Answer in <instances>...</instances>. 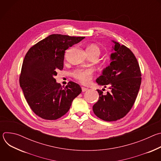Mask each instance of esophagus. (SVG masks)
I'll list each match as a JSON object with an SVG mask.
<instances>
[{
	"mask_svg": "<svg viewBox=\"0 0 161 161\" xmlns=\"http://www.w3.org/2000/svg\"><path fill=\"white\" fill-rule=\"evenodd\" d=\"M88 90V88H86V87H84V86H82V87H81V90H82L83 92H86V91Z\"/></svg>",
	"mask_w": 161,
	"mask_h": 161,
	"instance_id": "34e87169",
	"label": "esophagus"
}]
</instances>
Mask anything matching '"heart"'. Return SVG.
<instances>
[{
	"instance_id": "1",
	"label": "heart",
	"mask_w": 161,
	"mask_h": 161,
	"mask_svg": "<svg viewBox=\"0 0 161 161\" xmlns=\"http://www.w3.org/2000/svg\"><path fill=\"white\" fill-rule=\"evenodd\" d=\"M86 53H100V48L96 44H92L86 48ZM74 78L83 84H87L92 78L93 71L90 69H78L73 74Z\"/></svg>"
}]
</instances>
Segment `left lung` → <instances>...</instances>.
I'll return each instance as SVG.
<instances>
[{"mask_svg": "<svg viewBox=\"0 0 161 161\" xmlns=\"http://www.w3.org/2000/svg\"><path fill=\"white\" fill-rule=\"evenodd\" d=\"M110 56V64L103 70L96 82L110 92L104 95L97 90L99 99L93 106V111L99 119L116 121L125 117L132 108L138 94L142 82V74L138 62L133 53L124 45L117 41Z\"/></svg>", "mask_w": 161, "mask_h": 161, "instance_id": "1", "label": "left lung"}]
</instances>
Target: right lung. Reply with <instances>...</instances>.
<instances>
[{
    "mask_svg": "<svg viewBox=\"0 0 161 161\" xmlns=\"http://www.w3.org/2000/svg\"><path fill=\"white\" fill-rule=\"evenodd\" d=\"M84 38L52 34L34 45L25 56L19 85L29 106L39 117L49 120L60 118L81 92L78 84L69 81L62 88L54 76L63 69L65 51Z\"/></svg>",
    "mask_w": 161,
    "mask_h": 161,
    "instance_id": "add662e5",
    "label": "right lung"
}]
</instances>
